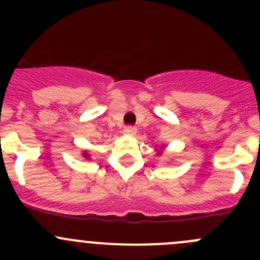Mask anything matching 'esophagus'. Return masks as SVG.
Masks as SVG:
<instances>
[{"label": "esophagus", "mask_w": 260, "mask_h": 260, "mask_svg": "<svg viewBox=\"0 0 260 260\" xmlns=\"http://www.w3.org/2000/svg\"><path fill=\"white\" fill-rule=\"evenodd\" d=\"M124 133L128 136H135L137 133V128L133 127V125H128L124 128Z\"/></svg>", "instance_id": "esophagus-1"}]
</instances>
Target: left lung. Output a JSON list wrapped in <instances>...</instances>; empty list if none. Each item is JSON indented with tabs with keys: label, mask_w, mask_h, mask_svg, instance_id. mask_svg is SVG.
Returning a JSON list of instances; mask_svg holds the SVG:
<instances>
[{
	"label": "left lung",
	"mask_w": 260,
	"mask_h": 260,
	"mask_svg": "<svg viewBox=\"0 0 260 260\" xmlns=\"http://www.w3.org/2000/svg\"><path fill=\"white\" fill-rule=\"evenodd\" d=\"M159 154H161V153H159Z\"/></svg>",
	"instance_id": "1"
}]
</instances>
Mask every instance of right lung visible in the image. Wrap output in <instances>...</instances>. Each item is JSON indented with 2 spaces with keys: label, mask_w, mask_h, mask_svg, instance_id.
<instances>
[{
  "label": "right lung",
  "mask_w": 260,
  "mask_h": 260,
  "mask_svg": "<svg viewBox=\"0 0 260 260\" xmlns=\"http://www.w3.org/2000/svg\"><path fill=\"white\" fill-rule=\"evenodd\" d=\"M84 157H85V158H88V157H89V154H88V152H84Z\"/></svg>",
  "instance_id": "add662e5"
}]
</instances>
